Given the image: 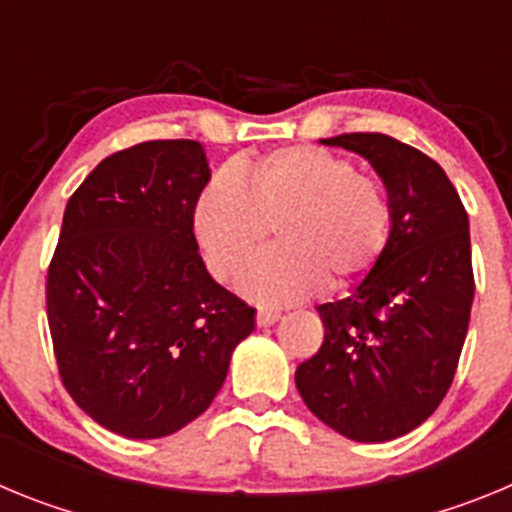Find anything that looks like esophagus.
<instances>
[{
  "mask_svg": "<svg viewBox=\"0 0 512 512\" xmlns=\"http://www.w3.org/2000/svg\"><path fill=\"white\" fill-rule=\"evenodd\" d=\"M279 318H282V312H277V310H259V312H256V323H259L261 328H266V325H274Z\"/></svg>",
  "mask_w": 512,
  "mask_h": 512,
  "instance_id": "34e87169",
  "label": "esophagus"
}]
</instances>
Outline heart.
I'll list each match as a JSON object with an SVG mask.
<instances>
[{
    "mask_svg": "<svg viewBox=\"0 0 512 512\" xmlns=\"http://www.w3.org/2000/svg\"><path fill=\"white\" fill-rule=\"evenodd\" d=\"M278 225L279 252L241 279L261 305H287L364 277L387 246L392 207L379 179L341 153L287 146L217 171L194 202V235L217 282H235Z\"/></svg>",
    "mask_w": 512,
    "mask_h": 512,
    "instance_id": "heart-1",
    "label": "heart"
}]
</instances>
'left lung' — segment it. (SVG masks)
Returning <instances> with one entry per match:
<instances>
[{
	"instance_id": "8db88e82",
	"label": "left lung",
	"mask_w": 512,
	"mask_h": 512,
	"mask_svg": "<svg viewBox=\"0 0 512 512\" xmlns=\"http://www.w3.org/2000/svg\"><path fill=\"white\" fill-rule=\"evenodd\" d=\"M364 156L387 189V246L348 297L318 307L325 338L297 366L307 408L351 441L400 438L454 382L474 300L469 217L441 166L382 133L325 138Z\"/></svg>"
}]
</instances>
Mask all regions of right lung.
I'll list each match as a JSON object with an SVG mask.
<instances>
[{"label":"right lung","instance_id":"add662e5","mask_svg":"<svg viewBox=\"0 0 512 512\" xmlns=\"http://www.w3.org/2000/svg\"><path fill=\"white\" fill-rule=\"evenodd\" d=\"M207 182L197 140H146L104 158L63 212L45 282L58 374L125 438H164L205 413L256 325L197 253Z\"/></svg>","mask_w":512,"mask_h":512}]
</instances>
